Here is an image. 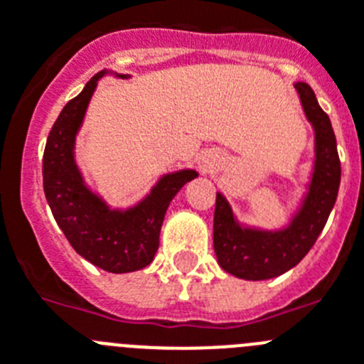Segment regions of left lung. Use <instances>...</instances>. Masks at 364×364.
Instances as JSON below:
<instances>
[{
    "instance_id": "obj_1",
    "label": "left lung",
    "mask_w": 364,
    "mask_h": 364,
    "mask_svg": "<svg viewBox=\"0 0 364 364\" xmlns=\"http://www.w3.org/2000/svg\"><path fill=\"white\" fill-rule=\"evenodd\" d=\"M314 129V166L306 192L287 227L277 230L239 223L227 198L218 192L214 212V250L219 267L247 281L277 277L296 267L314 247L337 199L341 163L330 117L306 83L294 85Z\"/></svg>"
}]
</instances>
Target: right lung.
I'll list each match as a JSON object with an SVG mask.
<instances>
[{"mask_svg": "<svg viewBox=\"0 0 364 364\" xmlns=\"http://www.w3.org/2000/svg\"><path fill=\"white\" fill-rule=\"evenodd\" d=\"M107 74L129 80V74L97 72L81 94L68 101L47 137L43 154V190L58 227L72 248L96 267L127 274L152 263L170 201L198 178L192 168L161 176L149 194L129 208H112L90 190L76 163V136L83 125L97 81Z\"/></svg>", "mask_w": 364, "mask_h": 364, "instance_id": "right-lung-1", "label": "right lung"}]
</instances>
